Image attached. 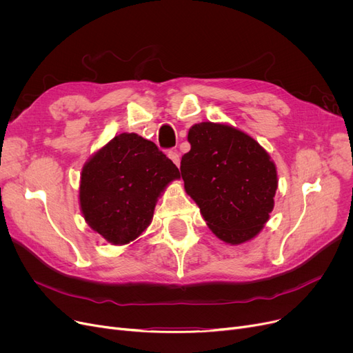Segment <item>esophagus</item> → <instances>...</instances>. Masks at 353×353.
Returning a JSON list of instances; mask_svg holds the SVG:
<instances>
[{"label":"esophagus","instance_id":"1","mask_svg":"<svg viewBox=\"0 0 353 353\" xmlns=\"http://www.w3.org/2000/svg\"><path fill=\"white\" fill-rule=\"evenodd\" d=\"M167 156H169V159L179 167L180 165V154L176 152V150H172V152H169V154H167Z\"/></svg>","mask_w":353,"mask_h":353}]
</instances>
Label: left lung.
Listing matches in <instances>:
<instances>
[{"label":"left lung","mask_w":353,"mask_h":353,"mask_svg":"<svg viewBox=\"0 0 353 353\" xmlns=\"http://www.w3.org/2000/svg\"><path fill=\"white\" fill-rule=\"evenodd\" d=\"M181 159L184 190L217 239L237 246L254 239L274 208L276 164L252 136L226 123L193 124Z\"/></svg>","instance_id":"1"}]
</instances>
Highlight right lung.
I'll return each mask as SVG.
<instances>
[{"mask_svg": "<svg viewBox=\"0 0 353 353\" xmlns=\"http://www.w3.org/2000/svg\"><path fill=\"white\" fill-rule=\"evenodd\" d=\"M179 179L177 167L153 141L120 133L84 163L80 210L107 243L128 245L150 226L159 197Z\"/></svg>", "mask_w": 353, "mask_h": 353, "instance_id": "obj_1", "label": "right lung"}]
</instances>
